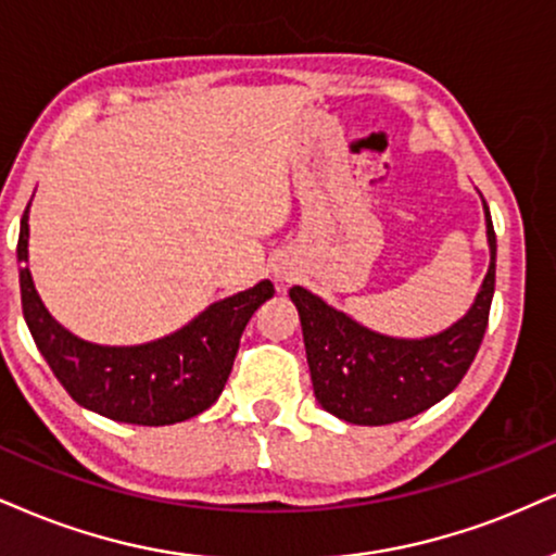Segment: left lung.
Listing matches in <instances>:
<instances>
[{
	"mask_svg": "<svg viewBox=\"0 0 556 556\" xmlns=\"http://www.w3.org/2000/svg\"><path fill=\"white\" fill-rule=\"evenodd\" d=\"M484 218L492 263L482 291L467 317L435 338H383L293 286L314 394L327 413L355 425H389L420 415L454 392L482 345L495 293L497 244L488 205Z\"/></svg>",
	"mask_w": 556,
	"mask_h": 556,
	"instance_id": "obj_1",
	"label": "left lung"
}]
</instances>
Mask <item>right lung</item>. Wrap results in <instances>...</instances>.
Wrapping results in <instances>:
<instances>
[{"mask_svg": "<svg viewBox=\"0 0 556 556\" xmlns=\"http://www.w3.org/2000/svg\"><path fill=\"white\" fill-rule=\"evenodd\" d=\"M17 260H27V208L20 222ZM273 293L270 280H263L208 306L169 338L102 348L56 325L40 304L30 270L20 267L25 321L61 387L81 407L131 425H173L208 409L224 392L247 321Z\"/></svg>", "mask_w": 556, "mask_h": 556, "instance_id": "add662e5", "label": "right lung"}]
</instances>
